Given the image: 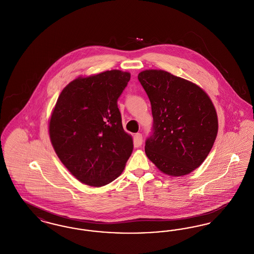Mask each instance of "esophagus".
I'll use <instances>...</instances> for the list:
<instances>
[{
    "label": "esophagus",
    "instance_id": "34e87169",
    "mask_svg": "<svg viewBox=\"0 0 254 254\" xmlns=\"http://www.w3.org/2000/svg\"><path fill=\"white\" fill-rule=\"evenodd\" d=\"M135 142H136V145L140 146L143 144V136L141 133H136L135 134Z\"/></svg>",
    "mask_w": 254,
    "mask_h": 254
}]
</instances>
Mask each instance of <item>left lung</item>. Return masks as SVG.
<instances>
[{
  "label": "left lung",
  "mask_w": 254,
  "mask_h": 254,
  "mask_svg": "<svg viewBox=\"0 0 254 254\" xmlns=\"http://www.w3.org/2000/svg\"><path fill=\"white\" fill-rule=\"evenodd\" d=\"M138 79L149 98L153 134L145 154L163 173L178 177L199 168L218 132L216 109L199 85L161 69H146Z\"/></svg>",
  "instance_id": "8db88e82"
}]
</instances>
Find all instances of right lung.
I'll return each mask as SVG.
<instances>
[{
	"instance_id": "right-lung-1",
	"label": "right lung",
	"mask_w": 254,
	"mask_h": 254,
	"mask_svg": "<svg viewBox=\"0 0 254 254\" xmlns=\"http://www.w3.org/2000/svg\"><path fill=\"white\" fill-rule=\"evenodd\" d=\"M130 80L118 69L80 76L61 92L49 123L50 142L78 181L100 188L121 175L133 150L117 106Z\"/></svg>"
}]
</instances>
